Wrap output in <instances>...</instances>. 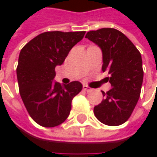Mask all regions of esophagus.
<instances>
[{
  "label": "esophagus",
  "mask_w": 157,
  "mask_h": 157,
  "mask_svg": "<svg viewBox=\"0 0 157 157\" xmlns=\"http://www.w3.org/2000/svg\"><path fill=\"white\" fill-rule=\"evenodd\" d=\"M82 89H83L84 91H86V92H91V91L93 90L91 87H89V86H87V85H85V84H83V86H82Z\"/></svg>",
  "instance_id": "obj_1"
}]
</instances>
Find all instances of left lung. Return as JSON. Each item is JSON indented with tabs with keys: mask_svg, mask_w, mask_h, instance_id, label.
Here are the masks:
<instances>
[{
	"mask_svg": "<svg viewBox=\"0 0 157 157\" xmlns=\"http://www.w3.org/2000/svg\"><path fill=\"white\" fill-rule=\"evenodd\" d=\"M85 38L96 44L103 52V72L107 71L112 89L103 93L101 104L94 113L103 124L117 126L131 116L141 94L144 71L140 52L120 31L102 28L90 31Z\"/></svg>",
	"mask_w": 157,
	"mask_h": 157,
	"instance_id": "left-lung-1",
	"label": "left lung"
}]
</instances>
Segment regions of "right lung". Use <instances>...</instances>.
<instances>
[{
    "label": "right lung",
    "mask_w": 157,
    "mask_h": 157,
    "mask_svg": "<svg viewBox=\"0 0 157 157\" xmlns=\"http://www.w3.org/2000/svg\"><path fill=\"white\" fill-rule=\"evenodd\" d=\"M84 34V31L45 32L21 50L16 69L20 94L30 116L44 127L63 124L70 113L74 97L82 89L77 81L62 85L53 78L55 67L63 64Z\"/></svg>",
    "instance_id": "right-lung-1"
}]
</instances>
